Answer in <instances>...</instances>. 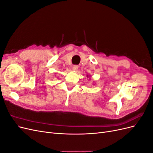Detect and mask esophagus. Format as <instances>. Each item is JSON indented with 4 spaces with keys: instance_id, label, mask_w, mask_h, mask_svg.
Returning <instances> with one entry per match:
<instances>
[{
    "instance_id": "esophagus-1",
    "label": "esophagus",
    "mask_w": 153,
    "mask_h": 153,
    "mask_svg": "<svg viewBox=\"0 0 153 153\" xmlns=\"http://www.w3.org/2000/svg\"><path fill=\"white\" fill-rule=\"evenodd\" d=\"M78 68V66L77 65H74V66H73V70L75 71L77 70Z\"/></svg>"
}]
</instances>
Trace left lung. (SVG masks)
Here are the masks:
<instances>
[{"mask_svg": "<svg viewBox=\"0 0 153 153\" xmlns=\"http://www.w3.org/2000/svg\"><path fill=\"white\" fill-rule=\"evenodd\" d=\"M87 77L88 78V77H89V76H88V75H87ZM89 77H90V76H89ZM89 79H90V78H89Z\"/></svg>", "mask_w": 153, "mask_h": 153, "instance_id": "obj_1", "label": "left lung"}]
</instances>
